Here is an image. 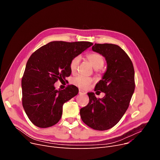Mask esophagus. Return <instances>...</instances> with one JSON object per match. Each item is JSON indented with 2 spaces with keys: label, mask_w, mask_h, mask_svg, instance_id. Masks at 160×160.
<instances>
[{
  "label": "esophagus",
  "mask_w": 160,
  "mask_h": 160,
  "mask_svg": "<svg viewBox=\"0 0 160 160\" xmlns=\"http://www.w3.org/2000/svg\"><path fill=\"white\" fill-rule=\"evenodd\" d=\"M79 94H86V92H85L84 91H83L82 89H79Z\"/></svg>",
  "instance_id": "obj_1"
}]
</instances>
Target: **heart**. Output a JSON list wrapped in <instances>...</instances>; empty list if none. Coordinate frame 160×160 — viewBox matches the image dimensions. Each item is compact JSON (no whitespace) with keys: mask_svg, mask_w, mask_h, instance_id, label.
<instances>
[{"mask_svg":"<svg viewBox=\"0 0 160 160\" xmlns=\"http://www.w3.org/2000/svg\"><path fill=\"white\" fill-rule=\"evenodd\" d=\"M87 60L95 70L101 69L104 64V58L102 55L98 53H90L86 56ZM80 62V57L79 56L74 57L69 64V69L72 73H74L77 70L78 66ZM92 79L89 77H86L83 76H77L72 80L73 85L81 89H86L91 84Z\"/></svg>","mask_w":160,"mask_h":160,"instance_id":"heart-1","label":"heart"}]
</instances>
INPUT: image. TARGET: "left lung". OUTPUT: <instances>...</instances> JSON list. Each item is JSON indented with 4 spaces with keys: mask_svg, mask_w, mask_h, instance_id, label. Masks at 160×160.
<instances>
[{
    "mask_svg": "<svg viewBox=\"0 0 160 160\" xmlns=\"http://www.w3.org/2000/svg\"><path fill=\"white\" fill-rule=\"evenodd\" d=\"M92 50L102 55L107 63L106 71L95 89L105 96L97 99L93 92L88 93L89 103L80 113L88 127L106 130L117 124L129 106L135 89L134 69L129 56L118 45L95 43Z\"/></svg>",
    "mask_w": 160,
    "mask_h": 160,
    "instance_id": "8db88e82",
    "label": "left lung"
}]
</instances>
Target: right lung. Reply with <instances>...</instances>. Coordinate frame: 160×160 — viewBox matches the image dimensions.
Segmentation results:
<instances>
[{
    "mask_svg": "<svg viewBox=\"0 0 160 160\" xmlns=\"http://www.w3.org/2000/svg\"><path fill=\"white\" fill-rule=\"evenodd\" d=\"M92 45L88 41H52L30 56L21 81L22 102L36 127H50L60 120L63 104L77 95L78 89L72 85L56 90L54 83L69 77L72 59Z\"/></svg>",
    "mask_w": 160,
    "mask_h": 160,
    "instance_id": "add662e5",
    "label": "right lung"
}]
</instances>
